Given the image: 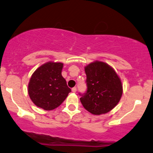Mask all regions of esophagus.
<instances>
[{
  "label": "esophagus",
  "mask_w": 153,
  "mask_h": 153,
  "mask_svg": "<svg viewBox=\"0 0 153 153\" xmlns=\"http://www.w3.org/2000/svg\"><path fill=\"white\" fill-rule=\"evenodd\" d=\"M71 91L73 92V93H76V88H72Z\"/></svg>",
  "instance_id": "34e87169"
}]
</instances>
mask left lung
I'll return each mask as SVG.
<instances>
[{
  "label": "left lung",
  "instance_id": "left-lung-1",
  "mask_svg": "<svg viewBox=\"0 0 153 153\" xmlns=\"http://www.w3.org/2000/svg\"><path fill=\"white\" fill-rule=\"evenodd\" d=\"M85 71L88 90L84 95L80 94L84 108L95 115L109 112L122 97L120 78L112 67L98 60L86 65Z\"/></svg>",
  "mask_w": 153,
  "mask_h": 153
}]
</instances>
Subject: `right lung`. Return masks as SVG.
<instances>
[{"label":"right lung","mask_w":153,"mask_h":153,"mask_svg":"<svg viewBox=\"0 0 153 153\" xmlns=\"http://www.w3.org/2000/svg\"><path fill=\"white\" fill-rule=\"evenodd\" d=\"M63 63L47 62L37 68L28 83L29 96L33 103L44 110H52L65 101L71 90L61 74Z\"/></svg>","instance_id":"right-lung-1"}]
</instances>
